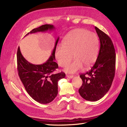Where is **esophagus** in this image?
<instances>
[{
    "label": "esophagus",
    "mask_w": 127,
    "mask_h": 127,
    "mask_svg": "<svg viewBox=\"0 0 127 127\" xmlns=\"http://www.w3.org/2000/svg\"><path fill=\"white\" fill-rule=\"evenodd\" d=\"M66 76L67 77L69 78V79H72V78H73L74 77V76H73V75H66Z\"/></svg>",
    "instance_id": "1"
}]
</instances>
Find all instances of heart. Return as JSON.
Segmentation results:
<instances>
[{"mask_svg": "<svg viewBox=\"0 0 127 127\" xmlns=\"http://www.w3.org/2000/svg\"><path fill=\"white\" fill-rule=\"evenodd\" d=\"M99 40L95 34L83 29H76L67 35L63 45L57 47L55 56L58 64L64 67L72 59L71 64L64 70L73 74L82 68H88L95 61L98 50Z\"/></svg>", "mask_w": 127, "mask_h": 127, "instance_id": "obj_1", "label": "heart"}]
</instances>
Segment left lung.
I'll return each mask as SVG.
<instances>
[{"label":"left lung","mask_w":127,"mask_h":127,"mask_svg":"<svg viewBox=\"0 0 127 127\" xmlns=\"http://www.w3.org/2000/svg\"><path fill=\"white\" fill-rule=\"evenodd\" d=\"M100 43L95 63L91 69L81 74L82 85L79 90L83 99L91 101L102 98L111 87L115 74L116 54L110 37L95 27Z\"/></svg>","instance_id":"left-lung-1"}]
</instances>
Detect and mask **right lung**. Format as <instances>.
Returning <instances> with one entry per match:
<instances>
[{
  "mask_svg": "<svg viewBox=\"0 0 127 127\" xmlns=\"http://www.w3.org/2000/svg\"><path fill=\"white\" fill-rule=\"evenodd\" d=\"M55 28L52 25H44L33 29L26 34L36 32H45ZM59 40L57 39L51 56L48 60L42 64L35 65L29 63L23 57L20 47L17 53V70L21 81L26 90L32 98L41 104H48L54 100L57 95L58 82L65 76L63 72L55 74L58 65L55 60L56 46Z\"/></svg>",
  "mask_w": 127,
  "mask_h": 127,
  "instance_id": "obj_1",
  "label": "right lung"
}]
</instances>
